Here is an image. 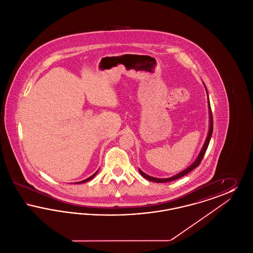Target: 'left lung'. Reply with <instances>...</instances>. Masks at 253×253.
Listing matches in <instances>:
<instances>
[{"instance_id":"8db88e82","label":"left lung","mask_w":253,"mask_h":253,"mask_svg":"<svg viewBox=\"0 0 253 253\" xmlns=\"http://www.w3.org/2000/svg\"><path fill=\"white\" fill-rule=\"evenodd\" d=\"M205 86V84H204ZM206 88V86H205ZM206 92L208 94V91H207V88H206ZM208 107H209V116H210V127H209V132L207 134V137H206V140H205L204 145L200 151V153L198 154V157H196V159L193 161V164L191 166H189L188 168L185 169L184 170H182L180 172H178L177 174L171 176V177H168V178H157V177H153V176H150L148 174H146L145 172H143L140 169H138L140 174L146 178L147 180L152 181V182H156V183H165V182H170V181L176 180L178 178H180L182 176L186 175L187 173H189L190 171H192L193 169L196 168L199 166L202 158L204 157L205 153L207 151V148L209 146L210 143V140H211V134H212V131H213V122H212V114H211V104H210V99H209V96H208Z\"/></svg>"}]
</instances>
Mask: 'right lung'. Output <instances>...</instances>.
Returning a JSON list of instances; mask_svg holds the SVG:
<instances>
[{"instance_id":"1","label":"right lung","mask_w":253,"mask_h":253,"mask_svg":"<svg viewBox=\"0 0 253 253\" xmlns=\"http://www.w3.org/2000/svg\"><path fill=\"white\" fill-rule=\"evenodd\" d=\"M97 171H98V170H96V172H95L93 175H91L90 177L86 178V179H84V180L81 181V182H76V184H81V183H84V182H87V181L92 180V179H93V178L96 176V173H97Z\"/></svg>"}]
</instances>
